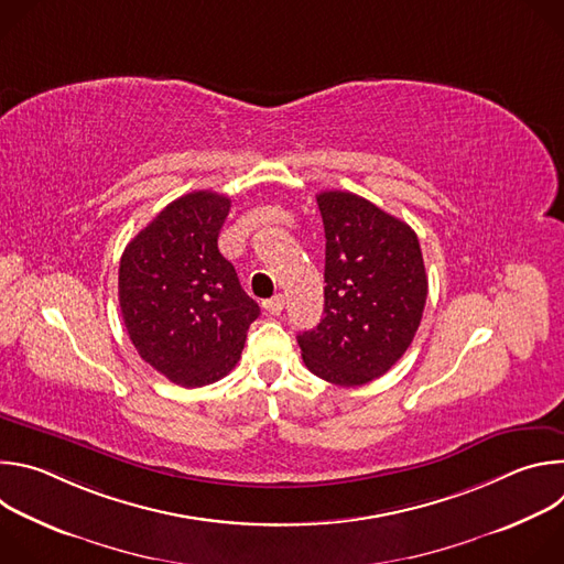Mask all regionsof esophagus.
I'll use <instances>...</instances> for the list:
<instances>
[{
  "instance_id": "34e87169",
  "label": "esophagus",
  "mask_w": 564,
  "mask_h": 564,
  "mask_svg": "<svg viewBox=\"0 0 564 564\" xmlns=\"http://www.w3.org/2000/svg\"><path fill=\"white\" fill-rule=\"evenodd\" d=\"M283 305H285V301H283L281 294H279V296H272V299H268V301H263V307H265L270 314H281Z\"/></svg>"
}]
</instances>
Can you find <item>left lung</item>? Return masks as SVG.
Returning a JSON list of instances; mask_svg holds the SVG:
<instances>
[{"mask_svg": "<svg viewBox=\"0 0 564 564\" xmlns=\"http://www.w3.org/2000/svg\"><path fill=\"white\" fill-rule=\"evenodd\" d=\"M326 229V307L301 333L310 372L337 386H364L386 375L413 344L429 279L417 234L350 192H321Z\"/></svg>", "mask_w": 564, "mask_h": 564, "instance_id": "obj_1", "label": "left lung"}]
</instances>
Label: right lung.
<instances>
[{
	"instance_id": "right-lung-1",
	"label": "right lung",
	"mask_w": 564,
	"mask_h": 564,
	"mask_svg": "<svg viewBox=\"0 0 564 564\" xmlns=\"http://www.w3.org/2000/svg\"><path fill=\"white\" fill-rule=\"evenodd\" d=\"M229 207L216 192L185 194L129 240L120 259L118 299L131 344L185 388L225 377L261 314L218 252Z\"/></svg>"
}]
</instances>
